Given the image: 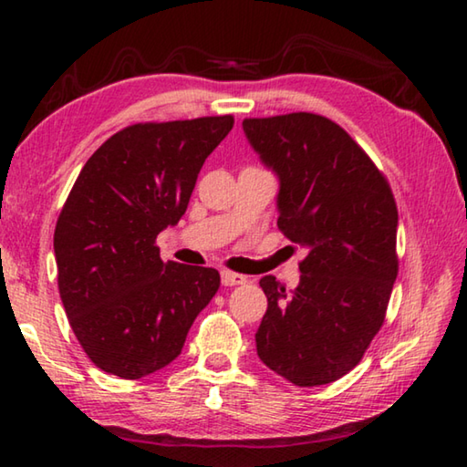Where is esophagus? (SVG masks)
Masks as SVG:
<instances>
[{
	"mask_svg": "<svg viewBox=\"0 0 467 467\" xmlns=\"http://www.w3.org/2000/svg\"><path fill=\"white\" fill-rule=\"evenodd\" d=\"M220 280H223L224 286H239V284L247 282V275L234 274V272H223L220 274Z\"/></svg>",
	"mask_w": 467,
	"mask_h": 467,
	"instance_id": "34e87169",
	"label": "esophagus"
}]
</instances>
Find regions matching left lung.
<instances>
[{"label":"left lung","mask_w":467,"mask_h":467,"mask_svg":"<svg viewBox=\"0 0 467 467\" xmlns=\"http://www.w3.org/2000/svg\"><path fill=\"white\" fill-rule=\"evenodd\" d=\"M251 148L278 177V228L306 249L298 286L264 275L257 357L298 387L337 381L381 329L398 278V208L357 141L313 113L244 119Z\"/></svg>","instance_id":"left-lung-1"}]
</instances>
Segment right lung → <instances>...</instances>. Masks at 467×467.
Segmentation results:
<instances>
[{
  "mask_svg": "<svg viewBox=\"0 0 467 467\" xmlns=\"http://www.w3.org/2000/svg\"><path fill=\"white\" fill-rule=\"evenodd\" d=\"M231 115L136 123L78 175L55 226L63 309L105 373L141 379L171 365L220 286L214 267L164 264L156 236L185 214L197 175Z\"/></svg>",
  "mask_w": 467,
  "mask_h": 467,
  "instance_id": "obj_1",
  "label": "right lung"
}]
</instances>
